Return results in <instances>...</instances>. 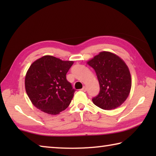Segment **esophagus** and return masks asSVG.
Segmentation results:
<instances>
[{
  "mask_svg": "<svg viewBox=\"0 0 156 156\" xmlns=\"http://www.w3.org/2000/svg\"><path fill=\"white\" fill-rule=\"evenodd\" d=\"M81 91H84V92H85V91H87V88L85 87H83L81 89Z\"/></svg>",
  "mask_w": 156,
  "mask_h": 156,
  "instance_id": "obj_1",
  "label": "esophagus"
}]
</instances>
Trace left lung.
I'll return each instance as SVG.
<instances>
[{
    "label": "left lung",
    "instance_id": "1",
    "mask_svg": "<svg viewBox=\"0 0 156 156\" xmlns=\"http://www.w3.org/2000/svg\"><path fill=\"white\" fill-rule=\"evenodd\" d=\"M87 64L96 73L100 92L92 101L97 107L112 110L120 107L130 93L131 78L125 62L109 51H102Z\"/></svg>",
    "mask_w": 156,
    "mask_h": 156
}]
</instances>
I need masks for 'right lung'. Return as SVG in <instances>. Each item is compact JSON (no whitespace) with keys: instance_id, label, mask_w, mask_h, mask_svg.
<instances>
[{"instance_id":"obj_1","label":"right lung","mask_w":156,"mask_h":156,"mask_svg":"<svg viewBox=\"0 0 156 156\" xmlns=\"http://www.w3.org/2000/svg\"><path fill=\"white\" fill-rule=\"evenodd\" d=\"M73 64V61L44 56L31 65L26 73L25 84L34 106L51 115L67 109L76 91L66 78Z\"/></svg>"}]
</instances>
